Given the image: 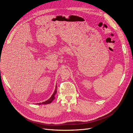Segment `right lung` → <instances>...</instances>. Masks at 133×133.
I'll return each instance as SVG.
<instances>
[{"label": "right lung", "instance_id": "add662e5", "mask_svg": "<svg viewBox=\"0 0 133 133\" xmlns=\"http://www.w3.org/2000/svg\"><path fill=\"white\" fill-rule=\"evenodd\" d=\"M57 93V86H56V88L55 91L53 93V94L52 95V96L50 97V99H49L45 101V102H44L42 103H37L36 104H38V105H41V104H50L52 103V102L55 99V95Z\"/></svg>", "mask_w": 133, "mask_h": 133}]
</instances>
